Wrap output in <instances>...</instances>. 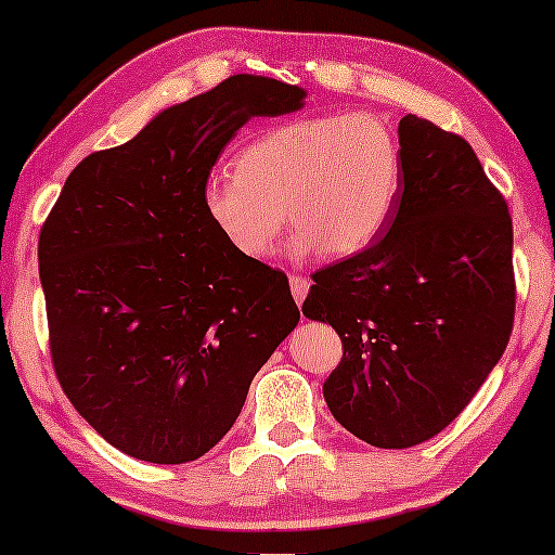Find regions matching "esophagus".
<instances>
[{
	"label": "esophagus",
	"instance_id": "34e87169",
	"mask_svg": "<svg viewBox=\"0 0 555 555\" xmlns=\"http://www.w3.org/2000/svg\"><path fill=\"white\" fill-rule=\"evenodd\" d=\"M308 287H310L308 278H302V275H293L291 278V291H293V298H295V302H298V306H300L302 300H306Z\"/></svg>",
	"mask_w": 555,
	"mask_h": 555
}]
</instances>
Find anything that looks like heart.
Masks as SVG:
<instances>
[{"instance_id": "b5f03b06", "label": "heart", "mask_w": 555, "mask_h": 555, "mask_svg": "<svg viewBox=\"0 0 555 555\" xmlns=\"http://www.w3.org/2000/svg\"><path fill=\"white\" fill-rule=\"evenodd\" d=\"M404 194V146L371 111L285 120L249 139L234 171L204 179L209 222L249 262L275 255L287 217L293 257H351L382 237Z\"/></svg>"}]
</instances>
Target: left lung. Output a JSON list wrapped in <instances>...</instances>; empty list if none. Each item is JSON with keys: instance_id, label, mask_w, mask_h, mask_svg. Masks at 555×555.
<instances>
[{"instance_id": "left-lung-1", "label": "left lung", "mask_w": 555, "mask_h": 555, "mask_svg": "<svg viewBox=\"0 0 555 555\" xmlns=\"http://www.w3.org/2000/svg\"><path fill=\"white\" fill-rule=\"evenodd\" d=\"M404 194L391 230L318 270L302 315L336 328L323 384L340 427L382 450L439 435L469 404L513 331V219L457 133L399 120Z\"/></svg>"}]
</instances>
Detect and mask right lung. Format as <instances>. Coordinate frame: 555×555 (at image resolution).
I'll return each instance as SVG.
<instances>
[{"instance_id":"right-lung-1","label":"right lung","mask_w":555,"mask_h":555,"mask_svg":"<svg viewBox=\"0 0 555 555\" xmlns=\"http://www.w3.org/2000/svg\"><path fill=\"white\" fill-rule=\"evenodd\" d=\"M306 90L232 75L164 108L124 146L75 166L40 232V280L60 386L128 457L199 460L300 321L285 272L249 262L211 227L202 186L255 116Z\"/></svg>"}]
</instances>
